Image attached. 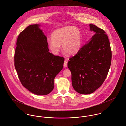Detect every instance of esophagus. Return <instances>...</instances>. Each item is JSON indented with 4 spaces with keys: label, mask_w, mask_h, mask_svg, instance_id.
<instances>
[{
    "label": "esophagus",
    "mask_w": 126,
    "mask_h": 126,
    "mask_svg": "<svg viewBox=\"0 0 126 126\" xmlns=\"http://www.w3.org/2000/svg\"><path fill=\"white\" fill-rule=\"evenodd\" d=\"M67 67V61H65L64 62V67L66 68Z\"/></svg>",
    "instance_id": "34e87169"
}]
</instances>
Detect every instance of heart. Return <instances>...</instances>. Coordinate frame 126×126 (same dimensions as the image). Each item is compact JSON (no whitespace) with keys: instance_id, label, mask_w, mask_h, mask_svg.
<instances>
[{"instance_id":"1","label":"heart","mask_w":126,"mask_h":126,"mask_svg":"<svg viewBox=\"0 0 126 126\" xmlns=\"http://www.w3.org/2000/svg\"><path fill=\"white\" fill-rule=\"evenodd\" d=\"M82 35L76 27L65 26L57 29L52 34V39L48 41V45L55 55H57L62 45L63 51L69 55H73L80 49Z\"/></svg>"}]
</instances>
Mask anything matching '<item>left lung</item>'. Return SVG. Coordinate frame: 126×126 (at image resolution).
Returning <instances> with one entry per match:
<instances>
[{
    "label": "left lung",
    "mask_w": 126,
    "mask_h": 126,
    "mask_svg": "<svg viewBox=\"0 0 126 126\" xmlns=\"http://www.w3.org/2000/svg\"><path fill=\"white\" fill-rule=\"evenodd\" d=\"M89 26L94 35L68 62L72 86L82 94H91L103 84L112 61L111 46L106 32L95 25Z\"/></svg>",
    "instance_id": "1"
}]
</instances>
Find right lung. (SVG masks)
<instances>
[{
  "instance_id": "add662e5",
  "label": "right lung",
  "mask_w": 126,
  "mask_h": 126,
  "mask_svg": "<svg viewBox=\"0 0 126 126\" xmlns=\"http://www.w3.org/2000/svg\"><path fill=\"white\" fill-rule=\"evenodd\" d=\"M39 25L27 26L18 37L14 67L22 85L38 95L50 93L54 80L63 67L64 58L49 52L47 38Z\"/></svg>"
}]
</instances>
